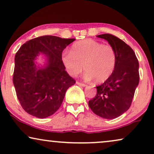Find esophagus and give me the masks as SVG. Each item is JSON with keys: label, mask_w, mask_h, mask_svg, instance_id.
<instances>
[{"label": "esophagus", "mask_w": 154, "mask_h": 154, "mask_svg": "<svg viewBox=\"0 0 154 154\" xmlns=\"http://www.w3.org/2000/svg\"><path fill=\"white\" fill-rule=\"evenodd\" d=\"M76 84L77 85H81V86H83V87H85V86H87V85L86 84H84V83H80V82H76Z\"/></svg>", "instance_id": "esophagus-1"}]
</instances>
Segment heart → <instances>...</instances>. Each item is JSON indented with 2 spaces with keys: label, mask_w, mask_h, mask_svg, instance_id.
<instances>
[{
  "label": "heart",
  "mask_w": 154,
  "mask_h": 154,
  "mask_svg": "<svg viewBox=\"0 0 154 154\" xmlns=\"http://www.w3.org/2000/svg\"><path fill=\"white\" fill-rule=\"evenodd\" d=\"M61 61L69 75L77 76L84 67L85 80L95 79L97 83H103L115 71L117 53L110 45L85 39L73 44L71 52L63 54Z\"/></svg>",
  "instance_id": "b5f03b06"
}]
</instances>
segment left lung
<instances>
[{
  "label": "left lung",
  "instance_id": "1",
  "mask_svg": "<svg viewBox=\"0 0 154 154\" xmlns=\"http://www.w3.org/2000/svg\"><path fill=\"white\" fill-rule=\"evenodd\" d=\"M108 42L117 53L112 74L97 86V94L88 102L90 108L104 119H115L128 110L139 82V62L133 49L110 34L97 36Z\"/></svg>",
  "mask_w": 154,
  "mask_h": 154
}]
</instances>
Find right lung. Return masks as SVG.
<instances>
[{
    "label": "right lung",
    "instance_id": "right-lung-1",
    "mask_svg": "<svg viewBox=\"0 0 154 154\" xmlns=\"http://www.w3.org/2000/svg\"><path fill=\"white\" fill-rule=\"evenodd\" d=\"M75 39L42 36L21 46L15 57L13 84L23 108L38 118H46L58 110L66 92L75 81L65 71L63 50ZM45 57L44 65L36 59Z\"/></svg>",
    "mask_w": 154,
    "mask_h": 154
}]
</instances>
